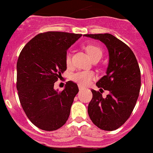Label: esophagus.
<instances>
[{
	"label": "esophagus",
	"mask_w": 153,
	"mask_h": 153,
	"mask_svg": "<svg viewBox=\"0 0 153 153\" xmlns=\"http://www.w3.org/2000/svg\"><path fill=\"white\" fill-rule=\"evenodd\" d=\"M79 90H84V87H83V86H80V85H79Z\"/></svg>",
	"instance_id": "1"
}]
</instances>
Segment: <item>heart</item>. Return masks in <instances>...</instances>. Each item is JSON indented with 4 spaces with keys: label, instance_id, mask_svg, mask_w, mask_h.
Segmentation results:
<instances>
[{
    "label": "heart",
    "instance_id": "heart-1",
    "mask_svg": "<svg viewBox=\"0 0 153 153\" xmlns=\"http://www.w3.org/2000/svg\"><path fill=\"white\" fill-rule=\"evenodd\" d=\"M85 50L93 60L96 59H100L102 56V50L94 44H88L84 47ZM65 63L67 67H70L72 64L71 61V55L70 53H67L65 56ZM71 79L80 86H86L91 82L93 79H95V74L93 71L90 70H79L74 73L71 75Z\"/></svg>",
    "mask_w": 153,
    "mask_h": 153
}]
</instances>
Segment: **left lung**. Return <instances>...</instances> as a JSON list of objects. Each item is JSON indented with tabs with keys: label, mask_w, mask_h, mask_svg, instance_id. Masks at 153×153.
<instances>
[{
	"label": "left lung",
	"mask_w": 153,
	"mask_h": 153,
	"mask_svg": "<svg viewBox=\"0 0 153 153\" xmlns=\"http://www.w3.org/2000/svg\"><path fill=\"white\" fill-rule=\"evenodd\" d=\"M100 40L107 47L109 60L106 75L97 83L100 91L91 90L93 98L88 114L98 128L116 130L125 123L136 106L141 86V74L137 60L125 43L109 33L84 34ZM108 90L103 98L102 93Z\"/></svg>",
	"instance_id": "obj_1"
}]
</instances>
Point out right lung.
Here are the masks:
<instances>
[{
  "mask_svg": "<svg viewBox=\"0 0 153 153\" xmlns=\"http://www.w3.org/2000/svg\"><path fill=\"white\" fill-rule=\"evenodd\" d=\"M82 34L60 31L40 33L21 51L17 63V90L24 113L30 122L45 131L60 129L67 121L77 84L66 83L56 91L54 83L67 70L65 56Z\"/></svg>",
  "mask_w": 153,
  "mask_h": 153,
  "instance_id": "right-lung-1",
  "label": "right lung"
}]
</instances>
